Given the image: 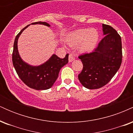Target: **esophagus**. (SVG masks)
<instances>
[{
	"mask_svg": "<svg viewBox=\"0 0 133 133\" xmlns=\"http://www.w3.org/2000/svg\"><path fill=\"white\" fill-rule=\"evenodd\" d=\"M74 59H75V57H74V56L72 54H69V62H71L73 61Z\"/></svg>",
	"mask_w": 133,
	"mask_h": 133,
	"instance_id": "34e87169",
	"label": "esophagus"
}]
</instances>
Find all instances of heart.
Wrapping results in <instances>:
<instances>
[{
    "instance_id": "1",
    "label": "heart",
    "mask_w": 133,
    "mask_h": 133,
    "mask_svg": "<svg viewBox=\"0 0 133 133\" xmlns=\"http://www.w3.org/2000/svg\"><path fill=\"white\" fill-rule=\"evenodd\" d=\"M98 40L99 32L96 29L81 28L70 33L67 42L71 47L79 45L81 52H88L95 48Z\"/></svg>"
}]
</instances>
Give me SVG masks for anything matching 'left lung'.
Wrapping results in <instances>:
<instances>
[{"instance_id": "obj_1", "label": "left lung", "mask_w": 133, "mask_h": 133, "mask_svg": "<svg viewBox=\"0 0 133 133\" xmlns=\"http://www.w3.org/2000/svg\"><path fill=\"white\" fill-rule=\"evenodd\" d=\"M105 36L94 52L79 57L83 69L78 79L84 87L89 89L102 88L111 81L122 62L121 38L109 25L103 24Z\"/></svg>"}]
</instances>
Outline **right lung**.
I'll return each mask as SVG.
<instances>
[{"instance_id":"right-lung-1","label":"right lung","mask_w":133,"mask_h":133,"mask_svg":"<svg viewBox=\"0 0 133 133\" xmlns=\"http://www.w3.org/2000/svg\"><path fill=\"white\" fill-rule=\"evenodd\" d=\"M31 24H42L50 27L49 24L45 22H37ZM29 25H27L21 30L15 39L12 53L13 65L19 77L27 86L36 90H46L53 86L57 79L61 69L68 63L69 54L65 55L64 59L52 54L46 62L37 66L24 62L20 56L17 42L21 34Z\"/></svg>"}]
</instances>
